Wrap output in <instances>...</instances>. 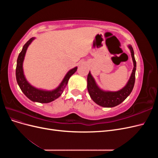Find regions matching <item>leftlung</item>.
I'll list each match as a JSON object with an SVG mask.
<instances>
[{
    "label": "left lung",
    "mask_w": 158,
    "mask_h": 158,
    "mask_svg": "<svg viewBox=\"0 0 158 158\" xmlns=\"http://www.w3.org/2000/svg\"><path fill=\"white\" fill-rule=\"evenodd\" d=\"M131 52V56L134 63V69L127 84L121 90L118 92H104L100 89L90 73H88V90L91 98L94 102L99 106L104 107H115L121 103L132 91L135 82V72L136 67V60L134 56V51L131 45H128Z\"/></svg>",
    "instance_id": "8db88e82"
}]
</instances>
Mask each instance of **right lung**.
<instances>
[{"mask_svg":"<svg viewBox=\"0 0 158 158\" xmlns=\"http://www.w3.org/2000/svg\"><path fill=\"white\" fill-rule=\"evenodd\" d=\"M33 40H34V38L32 37L29 41H27L26 44L23 45L22 51L18 55L16 69V80L22 92L24 94L27 98H29L31 101L42 103H49L56 99V98H58L62 94V93L63 92L64 88L68 84V81L70 77L77 70V67H75L69 71V73L66 74L63 82H61L59 86L53 91H49H49L40 90L31 86L27 82V80L24 77V75H23L22 64L27 47Z\"/></svg>","mask_w":158,"mask_h":158,"instance_id":"right-lung-1","label":"right lung"}]
</instances>
